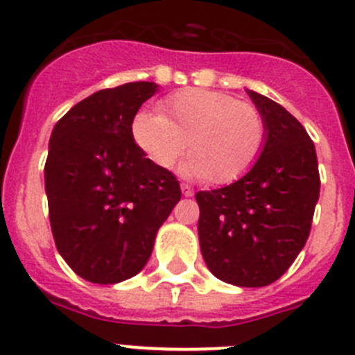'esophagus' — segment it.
Segmentation results:
<instances>
[{"mask_svg": "<svg viewBox=\"0 0 355 355\" xmlns=\"http://www.w3.org/2000/svg\"><path fill=\"white\" fill-rule=\"evenodd\" d=\"M180 189H182V194H184L185 198H191V196H194V189H192L189 184H180Z\"/></svg>", "mask_w": 355, "mask_h": 355, "instance_id": "1", "label": "esophagus"}]
</instances>
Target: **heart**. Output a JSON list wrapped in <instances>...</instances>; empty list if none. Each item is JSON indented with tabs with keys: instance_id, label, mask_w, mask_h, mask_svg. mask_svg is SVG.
<instances>
[{
	"instance_id": "b5f03b06",
	"label": "heart",
	"mask_w": 355,
	"mask_h": 355,
	"mask_svg": "<svg viewBox=\"0 0 355 355\" xmlns=\"http://www.w3.org/2000/svg\"><path fill=\"white\" fill-rule=\"evenodd\" d=\"M161 114L140 112L133 137L161 168H171L189 146V170L209 184H230L260 157L267 125L260 109L211 90L178 92L159 105Z\"/></svg>"
}]
</instances>
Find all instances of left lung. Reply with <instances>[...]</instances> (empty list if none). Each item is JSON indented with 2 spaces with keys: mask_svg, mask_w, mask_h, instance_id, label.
I'll use <instances>...</instances> for the list:
<instances>
[{
  "mask_svg": "<svg viewBox=\"0 0 355 355\" xmlns=\"http://www.w3.org/2000/svg\"><path fill=\"white\" fill-rule=\"evenodd\" d=\"M267 139L254 166L234 184L199 191V244L218 279L260 288L279 279L311 234L319 199L314 142L283 105L248 92Z\"/></svg>",
  "mask_w": 355,
  "mask_h": 355,
  "instance_id": "8db88e82",
  "label": "left lung"
}]
</instances>
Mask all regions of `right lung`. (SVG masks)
Masks as SVG:
<instances>
[{
  "label": "right lung",
  "instance_id": "obj_1",
  "mask_svg": "<svg viewBox=\"0 0 355 355\" xmlns=\"http://www.w3.org/2000/svg\"><path fill=\"white\" fill-rule=\"evenodd\" d=\"M156 90L149 81L105 88L78 102L51 132L44 163L51 234L69 267L90 283L139 274L182 198L177 177L133 140L135 114Z\"/></svg>",
  "mask_w": 355,
  "mask_h": 355
}]
</instances>
